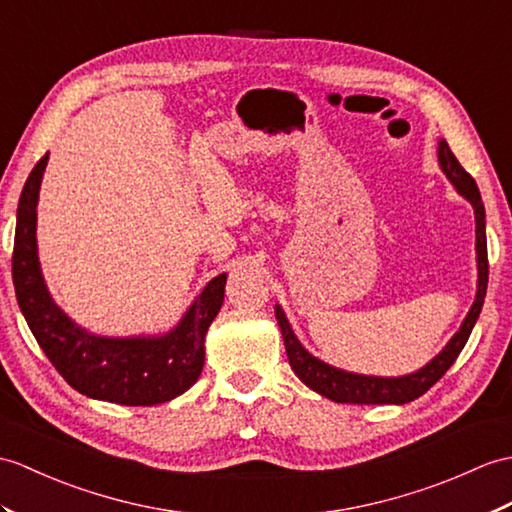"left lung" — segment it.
Wrapping results in <instances>:
<instances>
[{
    "label": "left lung",
    "mask_w": 512,
    "mask_h": 512,
    "mask_svg": "<svg viewBox=\"0 0 512 512\" xmlns=\"http://www.w3.org/2000/svg\"><path fill=\"white\" fill-rule=\"evenodd\" d=\"M438 161H441V168L447 174V178L458 194L465 196L475 211V251H478V294H475V301L471 310L465 318V323L456 331V336L447 342V347L436 355V358L425 364L421 371L406 375V377H368V375H355L340 371V368L329 366L325 362L316 360L314 355L303 349V344L296 340L294 331L288 323V318L281 312V307H275V314L281 327V336L285 342V351H288V360L296 377L301 379L305 386L316 390L318 395H323L336 403H408L425 395L438 379H441L449 366L456 362L460 351L465 349V344L471 336V329L478 320L484 296H486V285H489V255H486V224H484V205L480 189L475 185L473 176L462 168L454 152L447 146V141L438 144Z\"/></svg>",
    "instance_id": "left-lung-1"
}]
</instances>
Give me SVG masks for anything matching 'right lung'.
I'll return each instance as SVG.
<instances>
[{
	"instance_id": "add662e5",
	"label": "right lung",
	"mask_w": 512,
	"mask_h": 512,
	"mask_svg": "<svg viewBox=\"0 0 512 512\" xmlns=\"http://www.w3.org/2000/svg\"><path fill=\"white\" fill-rule=\"evenodd\" d=\"M47 154L21 189L13 248L15 294L30 331L65 382L91 399L120 406L165 403L196 384L205 334L224 301L227 275L207 283L181 325L161 338H102L78 327L47 292L37 257V200Z\"/></svg>"
}]
</instances>
